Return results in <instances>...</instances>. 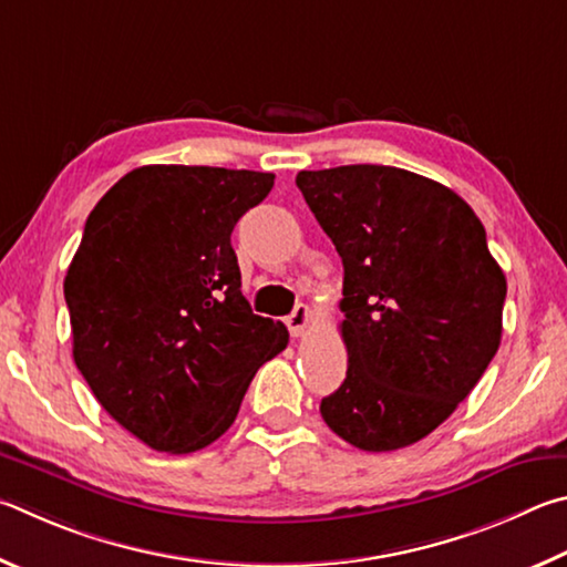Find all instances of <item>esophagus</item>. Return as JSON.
Segmentation results:
<instances>
[{"label":"esophagus","instance_id":"1","mask_svg":"<svg viewBox=\"0 0 567 567\" xmlns=\"http://www.w3.org/2000/svg\"><path fill=\"white\" fill-rule=\"evenodd\" d=\"M313 321V311L306 303H299L296 309L286 316V326H289L291 336H303Z\"/></svg>","mask_w":567,"mask_h":567}]
</instances>
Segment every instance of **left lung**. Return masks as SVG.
<instances>
[{
    "label": "left lung",
    "mask_w": 567,
    "mask_h": 567,
    "mask_svg": "<svg viewBox=\"0 0 567 567\" xmlns=\"http://www.w3.org/2000/svg\"><path fill=\"white\" fill-rule=\"evenodd\" d=\"M296 186L343 261L349 371L321 401L323 421L369 453L419 443L501 346L508 286L481 218L449 186L395 166L299 172Z\"/></svg>",
    "instance_id": "8db88e82"
}]
</instances>
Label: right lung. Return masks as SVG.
<instances>
[{"label":"right lung","mask_w":567,"mask_h":567,"mask_svg":"<svg viewBox=\"0 0 567 567\" xmlns=\"http://www.w3.org/2000/svg\"><path fill=\"white\" fill-rule=\"evenodd\" d=\"M274 174L154 164L89 214L64 299L74 363L148 449L194 453L228 431L258 365L289 343L241 293L231 231Z\"/></svg>","instance_id":"add662e5"}]
</instances>
